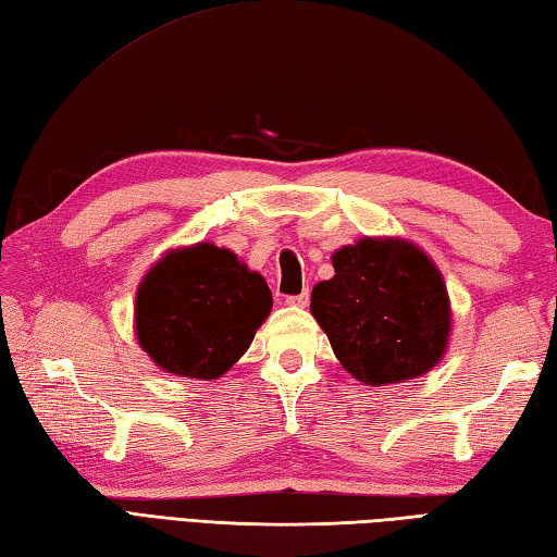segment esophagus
<instances>
[{
  "instance_id": "1",
  "label": "esophagus",
  "mask_w": 557,
  "mask_h": 557,
  "mask_svg": "<svg viewBox=\"0 0 557 557\" xmlns=\"http://www.w3.org/2000/svg\"><path fill=\"white\" fill-rule=\"evenodd\" d=\"M308 301H310L308 289H304L299 296H287V304H289V306H296V308H306Z\"/></svg>"
}]
</instances>
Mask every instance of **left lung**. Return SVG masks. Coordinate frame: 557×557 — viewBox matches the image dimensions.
<instances>
[{
    "label": "left lung",
    "mask_w": 557,
    "mask_h": 557,
    "mask_svg": "<svg viewBox=\"0 0 557 557\" xmlns=\"http://www.w3.org/2000/svg\"><path fill=\"white\" fill-rule=\"evenodd\" d=\"M332 265L334 277L310 294V315L348 374L386 386L438 366L454 313L444 275L418 244L363 237L334 251Z\"/></svg>",
    "instance_id": "8db88e82"
}]
</instances>
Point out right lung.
<instances>
[{"label": "right lung", "mask_w": 557, "mask_h": 557, "mask_svg": "<svg viewBox=\"0 0 557 557\" xmlns=\"http://www.w3.org/2000/svg\"><path fill=\"white\" fill-rule=\"evenodd\" d=\"M270 308L261 273L235 251L197 242L165 251L141 277L135 337L163 372L209 382L247 354Z\"/></svg>", "instance_id": "1"}]
</instances>
